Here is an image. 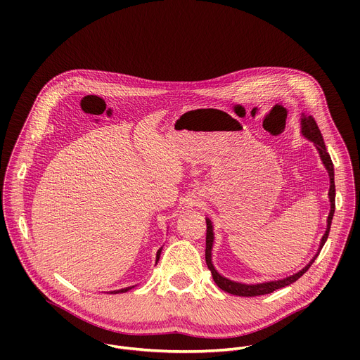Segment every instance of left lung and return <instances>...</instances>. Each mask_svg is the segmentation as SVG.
<instances>
[{
  "label": "left lung",
  "mask_w": 360,
  "mask_h": 360,
  "mask_svg": "<svg viewBox=\"0 0 360 360\" xmlns=\"http://www.w3.org/2000/svg\"><path fill=\"white\" fill-rule=\"evenodd\" d=\"M300 132L302 135L309 139L311 142H314V145L316 146L318 152H319V157L322 160V164L325 165L328 174H329V181H330V186H329V202H330V211H329V215H328V219H326V231L321 239V243H319V248H318V252L315 253L314 258L309 261V264H307L304 268H302L299 272L288 276V278H283V279H279V281H271V282H264V283H255V285H246V283H240V282H235V281H231L225 276H222L214 266L212 264V248H214V225H212V221L210 218H205L207 219V248H205V261H207V265L212 274V278L215 281V283L225 292L231 293V295H236V296H259V295H266V293H272L274 290L276 289H281V288H285L293 282H296L307 269L311 268V265L315 262V259L318 258V255L321 252V249L323 248L326 239H328V235H329V231H330V225H332V219H333V214H335V171H333V164H332V160H330V155L326 150V146H325V142H323V138H322V134L318 128V124L316 121L309 115L306 117L304 114H302V118H300Z\"/></svg>",
  "instance_id": "left-lung-1"
}]
</instances>
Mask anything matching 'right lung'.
I'll use <instances>...</instances> for the list:
<instances>
[{"label": "right lung", "instance_id": "right-lung-1", "mask_svg": "<svg viewBox=\"0 0 360 360\" xmlns=\"http://www.w3.org/2000/svg\"><path fill=\"white\" fill-rule=\"evenodd\" d=\"M161 252H162V248H160L158 249V252H157V264H158V261H160V256H161ZM134 286H129V288H124V289H120V290H112L111 293H125V292H128V290H131Z\"/></svg>", "mask_w": 360, "mask_h": 360}]
</instances>
